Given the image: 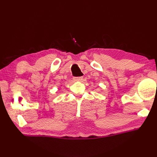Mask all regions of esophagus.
I'll list each match as a JSON object with an SVG mask.
<instances>
[{
    "label": "esophagus",
    "mask_w": 157,
    "mask_h": 157,
    "mask_svg": "<svg viewBox=\"0 0 157 157\" xmlns=\"http://www.w3.org/2000/svg\"><path fill=\"white\" fill-rule=\"evenodd\" d=\"M82 80H83V77H78V78H75V81L82 82Z\"/></svg>",
    "instance_id": "esophagus-1"
}]
</instances>
